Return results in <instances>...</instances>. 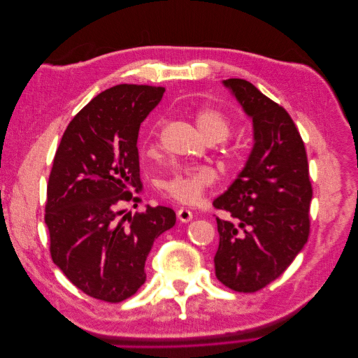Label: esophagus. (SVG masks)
I'll return each mask as SVG.
<instances>
[{
  "label": "esophagus",
  "instance_id": "esophagus-1",
  "mask_svg": "<svg viewBox=\"0 0 358 358\" xmlns=\"http://www.w3.org/2000/svg\"><path fill=\"white\" fill-rule=\"evenodd\" d=\"M178 220L180 222H189L192 220V212L189 209H187V208H180L178 210Z\"/></svg>",
  "mask_w": 358,
  "mask_h": 358
}]
</instances>
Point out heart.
Wrapping results in <instances>:
<instances>
[{
	"label": "heart",
	"instance_id": "obj_1",
	"mask_svg": "<svg viewBox=\"0 0 358 358\" xmlns=\"http://www.w3.org/2000/svg\"><path fill=\"white\" fill-rule=\"evenodd\" d=\"M196 122L201 134L210 142H222L231 133V119L224 112L213 107H203L196 113ZM159 125L154 129V137L159 134ZM216 179V173L210 166H185L175 170L173 175L162 180L161 189L164 196L180 203H196L206 188Z\"/></svg>",
	"mask_w": 358,
	"mask_h": 358
}]
</instances>
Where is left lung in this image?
<instances>
[{"instance_id":"left-lung-1","label":"left lung","mask_w":358,"mask_h":358,"mask_svg":"<svg viewBox=\"0 0 358 358\" xmlns=\"http://www.w3.org/2000/svg\"><path fill=\"white\" fill-rule=\"evenodd\" d=\"M222 85L252 119L245 167L213 200L231 220L216 218L215 273L234 291L254 292L282 275L309 236L312 187L306 149L288 112L243 79Z\"/></svg>"}]
</instances>
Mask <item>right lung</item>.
<instances>
[{
  "label": "right lung",
  "mask_w": 358,
  "mask_h": 358,
  "mask_svg": "<svg viewBox=\"0 0 358 358\" xmlns=\"http://www.w3.org/2000/svg\"><path fill=\"white\" fill-rule=\"evenodd\" d=\"M162 86L116 85L92 99L64 133L48 183L45 221L50 255L85 294L109 303L145 284V263L158 236L176 224L166 206L119 220V204L142 188L137 138ZM137 206V204H136Z\"/></svg>",
  "instance_id": "right-lung-1"
}]
</instances>
